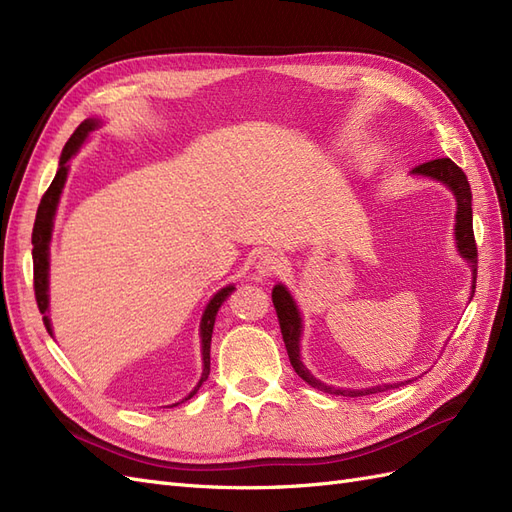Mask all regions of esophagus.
<instances>
[{"label":"esophagus","instance_id":"esophagus-1","mask_svg":"<svg viewBox=\"0 0 512 512\" xmlns=\"http://www.w3.org/2000/svg\"><path fill=\"white\" fill-rule=\"evenodd\" d=\"M282 269H284V258L277 252L269 250L265 254H260L256 260V271L265 277H273L277 273H282Z\"/></svg>","mask_w":512,"mask_h":512}]
</instances>
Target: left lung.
Returning <instances> with one entry per match:
<instances>
[{
  "instance_id": "1",
  "label": "left lung",
  "mask_w": 512,
  "mask_h": 512,
  "mask_svg": "<svg viewBox=\"0 0 512 512\" xmlns=\"http://www.w3.org/2000/svg\"><path fill=\"white\" fill-rule=\"evenodd\" d=\"M412 173L438 179L453 190V194L457 198V226H455L457 247H459L461 256L470 260L472 275H474L472 288H476L478 250H476V239H474V228H472V190H470L466 173H463V170L451 158H438V160H429L425 164H418L412 170ZM271 299H273V307L277 312V320H280V329H282V337H284V344H286V350H288V359H290L294 371H297V374L309 386H314V389L324 391V393L344 395V397H363V395H371V393L399 389L401 384H384V386H371V389H361V391L352 389L350 391V389H335V386H327V384H322L320 380H316L312 374H309L307 367L301 363V356H299L301 318H299V312H297V305H294L292 297L286 292L284 286H275L273 292H271Z\"/></svg>"
}]
</instances>
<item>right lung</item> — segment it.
<instances>
[{
    "instance_id": "right-lung-1",
    "label": "right lung",
    "mask_w": 512,
    "mask_h": 512,
    "mask_svg": "<svg viewBox=\"0 0 512 512\" xmlns=\"http://www.w3.org/2000/svg\"><path fill=\"white\" fill-rule=\"evenodd\" d=\"M98 126V121L94 119H87L83 121L79 128L74 130V134L68 138V143L61 151V158H59V170L53 179V183L49 185V190L44 192L40 205H38V213H36V222H34V232H32V256H34V292H36V303L38 309L42 314L44 320V327L46 331L51 333V320L46 316V307H49V241H51V230H53V218H55V209L59 203V194L64 190V183H66V175H68V160L74 156L76 151H79L81 143L85 141V136ZM235 290V286H226L222 288L215 297L209 301L205 314H203V322H200V337H203V378L196 384V389L185 397L190 399L196 395V391L200 389V384H203L209 378V369H211V335H213V324H215V316H218V309L220 305L226 301L228 294Z\"/></svg>"
}]
</instances>
